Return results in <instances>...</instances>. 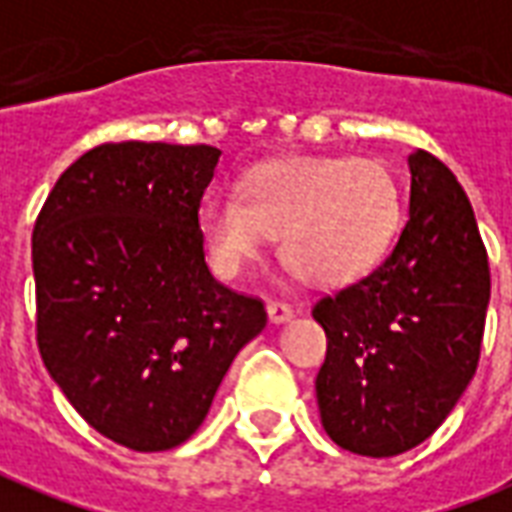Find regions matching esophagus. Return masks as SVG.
<instances>
[{"label":"esophagus","instance_id":"obj_1","mask_svg":"<svg viewBox=\"0 0 512 512\" xmlns=\"http://www.w3.org/2000/svg\"><path fill=\"white\" fill-rule=\"evenodd\" d=\"M267 316L272 324H286L294 319V311L286 302H267Z\"/></svg>","mask_w":512,"mask_h":512}]
</instances>
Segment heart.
Wrapping results in <instances>:
<instances>
[{"label": "heart", "mask_w": 512, "mask_h": 512, "mask_svg": "<svg viewBox=\"0 0 512 512\" xmlns=\"http://www.w3.org/2000/svg\"><path fill=\"white\" fill-rule=\"evenodd\" d=\"M401 220V193L374 158L297 155L251 169L240 196H212L199 229L212 261L240 275L272 234L286 267L316 286H343L384 259Z\"/></svg>", "instance_id": "1"}]
</instances>
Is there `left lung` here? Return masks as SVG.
Listing matches in <instances>:
<instances>
[{"label": "left lung", "mask_w": 512, "mask_h": 512, "mask_svg": "<svg viewBox=\"0 0 512 512\" xmlns=\"http://www.w3.org/2000/svg\"><path fill=\"white\" fill-rule=\"evenodd\" d=\"M409 220L363 281L313 305L327 333L316 401L327 436L390 458L434 434L480 360L491 275L464 188L425 149L409 155Z\"/></svg>", "instance_id": "8db88e82"}]
</instances>
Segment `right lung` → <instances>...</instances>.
I'll return each instance as SVG.
<instances>
[{
	"mask_svg": "<svg viewBox=\"0 0 512 512\" xmlns=\"http://www.w3.org/2000/svg\"><path fill=\"white\" fill-rule=\"evenodd\" d=\"M220 149L100 144L48 193L32 234L37 346L76 412L158 453L196 434L231 360L267 324L204 261L201 196Z\"/></svg>",
	"mask_w": 512,
	"mask_h": 512,
	"instance_id": "obj_1",
	"label": "right lung"
}]
</instances>
